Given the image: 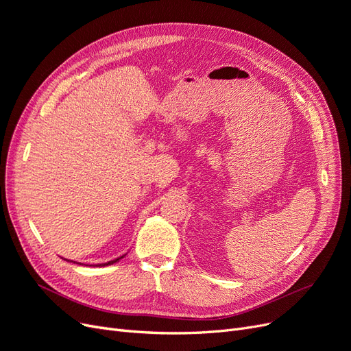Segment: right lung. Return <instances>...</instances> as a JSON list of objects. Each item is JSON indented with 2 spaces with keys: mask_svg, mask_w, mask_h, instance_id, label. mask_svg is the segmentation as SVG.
<instances>
[{
  "mask_svg": "<svg viewBox=\"0 0 351 351\" xmlns=\"http://www.w3.org/2000/svg\"><path fill=\"white\" fill-rule=\"evenodd\" d=\"M125 256V254H124ZM124 256H121V257H117V258H114V261H110V262H107V263H101V265H95V266H108V265H112V263H117V262H119L120 261V258H123Z\"/></svg>",
  "mask_w": 351,
  "mask_h": 351,
  "instance_id": "obj_1",
  "label": "right lung"
}]
</instances>
